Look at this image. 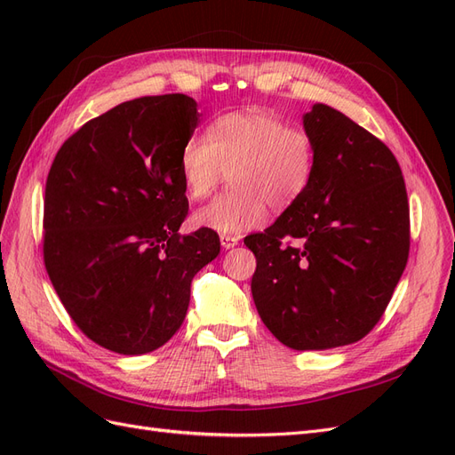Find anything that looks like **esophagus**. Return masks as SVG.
<instances>
[{"mask_svg":"<svg viewBox=\"0 0 455 455\" xmlns=\"http://www.w3.org/2000/svg\"><path fill=\"white\" fill-rule=\"evenodd\" d=\"M220 243H222V246L228 251V249H233V246L239 244V237H235V235H220Z\"/></svg>","mask_w":455,"mask_h":455,"instance_id":"1","label":"esophagus"}]
</instances>
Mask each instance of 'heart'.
Returning a JSON list of instances; mask_svg holds the SVG:
<instances>
[{"instance_id": "obj_1", "label": "heart", "mask_w": 455, "mask_h": 455, "mask_svg": "<svg viewBox=\"0 0 455 455\" xmlns=\"http://www.w3.org/2000/svg\"><path fill=\"white\" fill-rule=\"evenodd\" d=\"M316 148L309 131L264 109L216 117L206 134H191L180 149V174L191 199H204L229 171L233 189L194 216L222 235H239L266 222L267 204L288 209L309 188Z\"/></svg>"}]
</instances>
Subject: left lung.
Masks as SVG:
<instances>
[{
	"mask_svg": "<svg viewBox=\"0 0 455 455\" xmlns=\"http://www.w3.org/2000/svg\"><path fill=\"white\" fill-rule=\"evenodd\" d=\"M304 129L316 148L309 188L244 244L269 332L321 351L363 339L381 319L408 261L410 206L398 161L374 134L326 104Z\"/></svg>",
	"mask_w": 455,
	"mask_h": 455,
	"instance_id": "8db88e82",
	"label": "left lung"
}]
</instances>
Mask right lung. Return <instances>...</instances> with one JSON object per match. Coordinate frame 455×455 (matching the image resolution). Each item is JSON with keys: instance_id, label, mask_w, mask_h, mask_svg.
<instances>
[{"instance_id": "1", "label": "right lung", "mask_w": 455, "mask_h": 455, "mask_svg": "<svg viewBox=\"0 0 455 455\" xmlns=\"http://www.w3.org/2000/svg\"><path fill=\"white\" fill-rule=\"evenodd\" d=\"M199 125L186 94L142 96L87 121L45 186L44 261L77 328L104 349L144 355L182 326L191 281L220 254L188 214L180 149Z\"/></svg>"}]
</instances>
